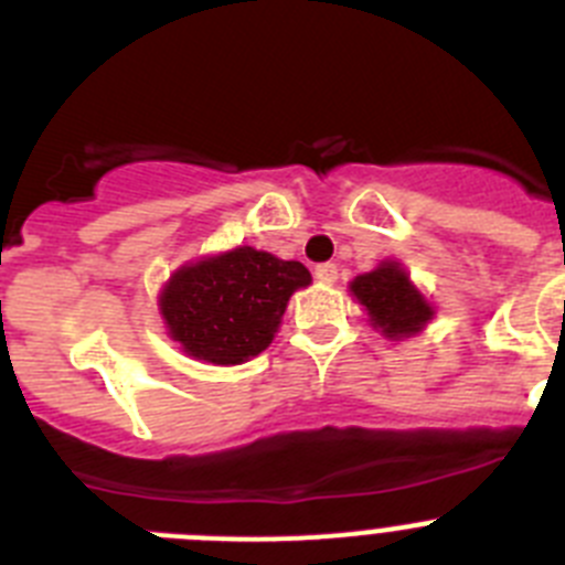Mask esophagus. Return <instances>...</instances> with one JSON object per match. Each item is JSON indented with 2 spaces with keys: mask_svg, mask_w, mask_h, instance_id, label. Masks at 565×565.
I'll list each match as a JSON object with an SVG mask.
<instances>
[{
  "mask_svg": "<svg viewBox=\"0 0 565 565\" xmlns=\"http://www.w3.org/2000/svg\"><path fill=\"white\" fill-rule=\"evenodd\" d=\"M313 277H317L319 282H326V286L337 282V263H319V266L313 268Z\"/></svg>",
  "mask_w": 565,
  "mask_h": 565,
  "instance_id": "obj_1",
  "label": "esophagus"
}]
</instances>
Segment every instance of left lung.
Listing matches in <instances>:
<instances>
[{"label": "left lung", "instance_id": "1", "mask_svg": "<svg viewBox=\"0 0 565 565\" xmlns=\"http://www.w3.org/2000/svg\"><path fill=\"white\" fill-rule=\"evenodd\" d=\"M351 291L364 306L373 328H379L387 339L416 337L436 313L411 282V274L393 259L379 263L373 271L359 274L351 282Z\"/></svg>", "mask_w": 565, "mask_h": 565}]
</instances>
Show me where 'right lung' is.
I'll return each instance as SVG.
<instances>
[{"instance_id":"right-lung-1","label":"right lung","mask_w":565,"mask_h":565,"mask_svg":"<svg viewBox=\"0 0 565 565\" xmlns=\"http://www.w3.org/2000/svg\"><path fill=\"white\" fill-rule=\"evenodd\" d=\"M308 282L311 274L297 259L237 246L178 268L158 306L183 353L212 364H239L266 351L291 294Z\"/></svg>"}]
</instances>
